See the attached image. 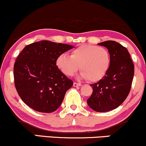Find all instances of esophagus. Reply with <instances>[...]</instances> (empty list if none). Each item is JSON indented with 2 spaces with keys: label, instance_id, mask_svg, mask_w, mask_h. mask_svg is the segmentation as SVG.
Masks as SVG:
<instances>
[{
  "label": "esophagus",
  "instance_id": "obj_1",
  "mask_svg": "<svg viewBox=\"0 0 146 146\" xmlns=\"http://www.w3.org/2000/svg\"><path fill=\"white\" fill-rule=\"evenodd\" d=\"M73 86L74 87H78V86H81V83H76V82H74V83H73Z\"/></svg>",
  "mask_w": 146,
  "mask_h": 146
}]
</instances>
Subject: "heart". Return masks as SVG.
<instances>
[{
    "instance_id": "1",
    "label": "heart",
    "mask_w": 146,
    "mask_h": 146,
    "mask_svg": "<svg viewBox=\"0 0 146 146\" xmlns=\"http://www.w3.org/2000/svg\"><path fill=\"white\" fill-rule=\"evenodd\" d=\"M110 63L108 50L94 45H80L72 50L71 56L62 54L56 59L57 67L65 75L72 76L80 68V76L93 82L104 77Z\"/></svg>"
}]
</instances>
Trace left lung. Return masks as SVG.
<instances>
[{
    "label": "left lung",
    "mask_w": 146,
    "mask_h": 146,
    "mask_svg": "<svg viewBox=\"0 0 146 146\" xmlns=\"http://www.w3.org/2000/svg\"><path fill=\"white\" fill-rule=\"evenodd\" d=\"M98 45L108 50L110 66L102 79L90 85L93 92L87 102L93 110L104 112L117 108L128 96L135 67L127 50L119 42L107 40Z\"/></svg>",
    "instance_id": "left-lung-1"
}]
</instances>
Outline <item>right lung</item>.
<instances>
[{"mask_svg": "<svg viewBox=\"0 0 146 146\" xmlns=\"http://www.w3.org/2000/svg\"><path fill=\"white\" fill-rule=\"evenodd\" d=\"M72 45L41 40L24 47L14 66L16 91L26 105L40 112L59 108L73 81L56 65L58 56Z\"/></svg>", "mask_w": 146, "mask_h": 146, "instance_id": "1", "label": "right lung"}]
</instances>
